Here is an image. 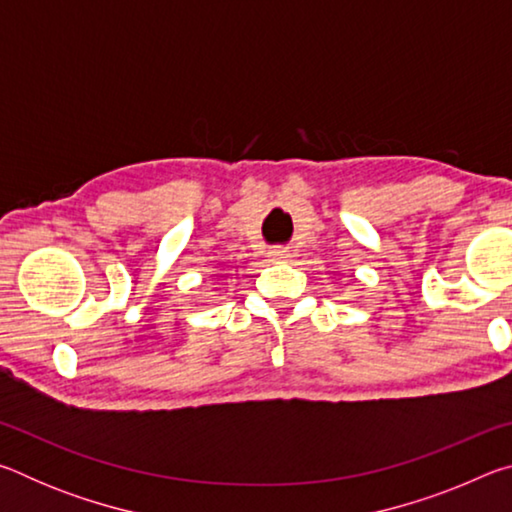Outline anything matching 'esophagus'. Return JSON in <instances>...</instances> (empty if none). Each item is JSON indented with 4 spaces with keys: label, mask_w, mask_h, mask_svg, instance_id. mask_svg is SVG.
Instances as JSON below:
<instances>
[{
    "label": "esophagus",
    "mask_w": 512,
    "mask_h": 512,
    "mask_svg": "<svg viewBox=\"0 0 512 512\" xmlns=\"http://www.w3.org/2000/svg\"><path fill=\"white\" fill-rule=\"evenodd\" d=\"M268 257H271V262H289L291 259V250L284 248V246H275L268 250Z\"/></svg>",
    "instance_id": "1"
}]
</instances>
